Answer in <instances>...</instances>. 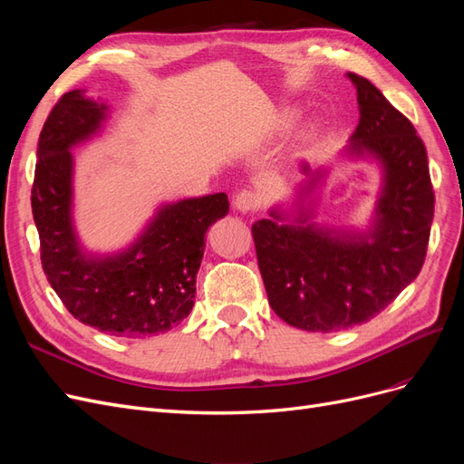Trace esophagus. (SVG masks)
<instances>
[{
	"label": "esophagus",
	"instance_id": "esophagus-1",
	"mask_svg": "<svg viewBox=\"0 0 464 464\" xmlns=\"http://www.w3.org/2000/svg\"><path fill=\"white\" fill-rule=\"evenodd\" d=\"M259 195L257 193H254V191H247V189H244V191H240V193H236V198H234V208L236 210H240V213H254V210H257L259 208Z\"/></svg>",
	"mask_w": 464,
	"mask_h": 464
}]
</instances>
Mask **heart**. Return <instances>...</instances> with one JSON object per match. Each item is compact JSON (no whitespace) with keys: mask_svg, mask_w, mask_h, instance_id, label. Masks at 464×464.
<instances>
[{"mask_svg":"<svg viewBox=\"0 0 464 464\" xmlns=\"http://www.w3.org/2000/svg\"><path fill=\"white\" fill-rule=\"evenodd\" d=\"M288 121H290V116H286V118H285V121H283V123H285V125H286V123H288Z\"/></svg>","mask_w":464,"mask_h":464,"instance_id":"heart-1","label":"heart"}]
</instances>
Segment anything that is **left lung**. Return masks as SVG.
<instances>
[{
	"label": "left lung",
	"instance_id": "obj_1",
	"mask_svg": "<svg viewBox=\"0 0 464 464\" xmlns=\"http://www.w3.org/2000/svg\"><path fill=\"white\" fill-rule=\"evenodd\" d=\"M346 75L358 92L360 121L344 154L373 160L383 176L368 230H336L312 220L305 198L327 170L305 179L290 210L275 207L271 218L251 227L275 314L312 333L350 329L385 310L422 269L433 220L422 139L368 79Z\"/></svg>",
	"mask_w": 464,
	"mask_h": 464
}]
</instances>
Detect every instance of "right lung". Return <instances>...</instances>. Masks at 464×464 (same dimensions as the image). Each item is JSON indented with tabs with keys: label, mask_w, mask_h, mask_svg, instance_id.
<instances>
[{
	"label": "right lung",
	"mask_w": 464,
	"mask_h": 464,
	"mask_svg": "<svg viewBox=\"0 0 464 464\" xmlns=\"http://www.w3.org/2000/svg\"><path fill=\"white\" fill-rule=\"evenodd\" d=\"M106 118L108 106L82 91L53 106L38 139L33 217L42 269L69 314L102 333L143 339L189 315L205 234L230 205L227 193L164 203L131 246L89 254L73 227L72 149L101 131Z\"/></svg>",
	"instance_id": "right-lung-1"
}]
</instances>
